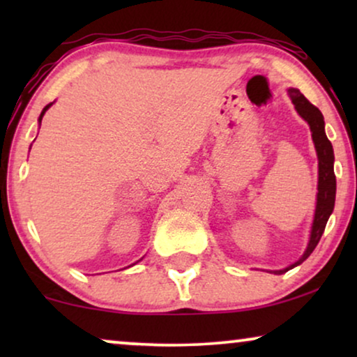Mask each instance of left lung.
I'll return each mask as SVG.
<instances>
[{"mask_svg": "<svg viewBox=\"0 0 357 357\" xmlns=\"http://www.w3.org/2000/svg\"><path fill=\"white\" fill-rule=\"evenodd\" d=\"M289 96L292 104L296 105V110L304 119L307 123L310 125L312 139L315 143L317 155H319V193H317V208H315V218L314 226H312L310 232V242L304 255L297 260L294 265L281 271H275L276 275H282V273L289 271L291 268L301 265L302 261L307 260L314 248L319 243L321 234L325 231L326 221H328L331 211L335 208V195H336V178L333 170V146H331L330 139L325 135V121L321 112L317 109L314 104H310L304 96L301 94L299 89H289Z\"/></svg>", "mask_w": 357, "mask_h": 357, "instance_id": "8db88e82", "label": "left lung"}]
</instances>
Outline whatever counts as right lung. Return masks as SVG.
Here are the masks:
<instances>
[{"mask_svg": "<svg viewBox=\"0 0 357 357\" xmlns=\"http://www.w3.org/2000/svg\"><path fill=\"white\" fill-rule=\"evenodd\" d=\"M50 105H52V104H48V105H45V109H43V110H42V114H40V119H38V120H40V121H42V116H43V114H45V112H47V109H48V107H50Z\"/></svg>", "mask_w": 357, "mask_h": 357, "instance_id": "add662e5", "label": "right lung"}]
</instances>
